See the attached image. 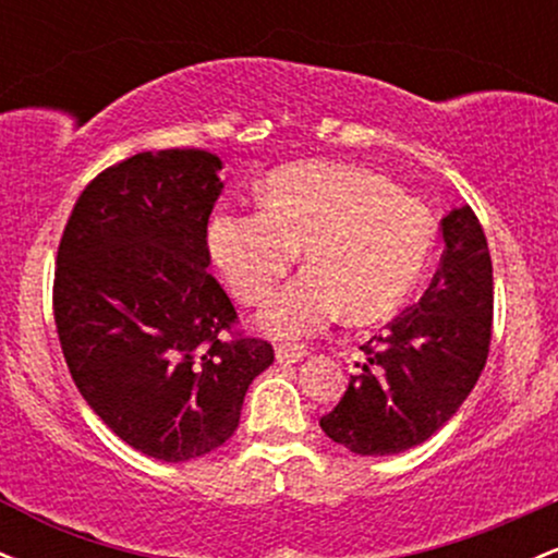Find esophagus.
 <instances>
[{"label": "esophagus", "instance_id": "obj_1", "mask_svg": "<svg viewBox=\"0 0 558 558\" xmlns=\"http://www.w3.org/2000/svg\"><path fill=\"white\" fill-rule=\"evenodd\" d=\"M306 356V351L301 345H275V360L280 364H296Z\"/></svg>", "mask_w": 558, "mask_h": 558}]
</instances>
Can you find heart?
<instances>
[{"instance_id":"obj_1","label":"heart","mask_w":558,"mask_h":558,"mask_svg":"<svg viewBox=\"0 0 558 558\" xmlns=\"http://www.w3.org/2000/svg\"><path fill=\"white\" fill-rule=\"evenodd\" d=\"M252 213H217L207 252L230 293L265 304L301 257L310 267L262 312L275 338H306L338 312L375 323L407 304L433 252V220L417 198L367 168L296 162L272 170Z\"/></svg>"}]
</instances>
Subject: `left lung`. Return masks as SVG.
Instances as JSON below:
<instances>
[{"mask_svg": "<svg viewBox=\"0 0 558 558\" xmlns=\"http://www.w3.org/2000/svg\"><path fill=\"white\" fill-rule=\"evenodd\" d=\"M444 257L417 304L360 345L364 364L343 399L319 420L325 435L360 457L425 444L459 412L488 360L493 265L470 207L440 220Z\"/></svg>", "mask_w": 558, "mask_h": 558, "instance_id": "left-lung-1", "label": "left lung"}]
</instances>
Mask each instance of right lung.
Segmentation results:
<instances>
[{"label": "right lung", "mask_w": 558, "mask_h": 558, "mask_svg": "<svg viewBox=\"0 0 558 558\" xmlns=\"http://www.w3.org/2000/svg\"><path fill=\"white\" fill-rule=\"evenodd\" d=\"M222 162L165 149L112 165L75 202L54 270V323L81 396L110 430L162 462L222 446L272 345L226 338L228 293L207 272Z\"/></svg>", "instance_id": "obj_1"}]
</instances>
